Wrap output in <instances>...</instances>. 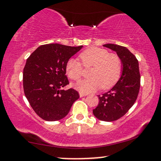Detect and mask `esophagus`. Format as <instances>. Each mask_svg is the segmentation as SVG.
<instances>
[{
  "instance_id": "1",
  "label": "esophagus",
  "mask_w": 161,
  "mask_h": 161,
  "mask_svg": "<svg viewBox=\"0 0 161 161\" xmlns=\"http://www.w3.org/2000/svg\"><path fill=\"white\" fill-rule=\"evenodd\" d=\"M79 95H80V97H83V96H87V94H86V93H82V92L79 93Z\"/></svg>"
}]
</instances>
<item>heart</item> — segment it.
Instances as JSON below:
<instances>
[{"label":"heart","instance_id":"1","mask_svg":"<svg viewBox=\"0 0 161 161\" xmlns=\"http://www.w3.org/2000/svg\"><path fill=\"white\" fill-rule=\"evenodd\" d=\"M80 58L84 68H92L89 73L91 78L79 82L76 87L83 93H89L101 88H112L119 79L122 73V61L116 54L107 49L91 47L83 51ZM66 73L73 80H78L83 75V69L80 62L70 58L65 65Z\"/></svg>","mask_w":161,"mask_h":161}]
</instances>
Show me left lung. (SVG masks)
<instances>
[{"label": "left lung", "mask_w": 161, "mask_h": 161, "mask_svg": "<svg viewBox=\"0 0 161 161\" xmlns=\"http://www.w3.org/2000/svg\"><path fill=\"white\" fill-rule=\"evenodd\" d=\"M103 46L116 52L119 57L122 65V75L109 91L98 96L99 102L93 110V114L99 120L112 122L123 117L137 99L140 86L139 63L125 47L114 44Z\"/></svg>", "instance_id": "8db88e82"}]
</instances>
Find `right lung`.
<instances>
[{"label":"right lung","instance_id":"right-lung-1","mask_svg":"<svg viewBox=\"0 0 161 161\" xmlns=\"http://www.w3.org/2000/svg\"><path fill=\"white\" fill-rule=\"evenodd\" d=\"M82 47L44 44L26 60L23 72L24 94L34 112L44 120L54 122L64 118L79 98L77 91L63 88L69 84L65 75L67 61Z\"/></svg>","mask_w":161,"mask_h":161}]
</instances>
